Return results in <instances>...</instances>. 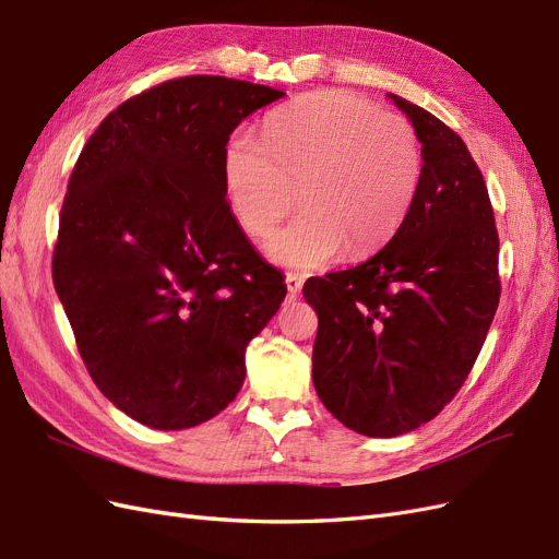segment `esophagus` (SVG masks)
<instances>
[{
	"mask_svg": "<svg viewBox=\"0 0 559 559\" xmlns=\"http://www.w3.org/2000/svg\"><path fill=\"white\" fill-rule=\"evenodd\" d=\"M285 285H288L290 297H297L301 293V285H305V281H301V276H297V274H288L285 276Z\"/></svg>",
	"mask_w": 559,
	"mask_h": 559,
	"instance_id": "esophagus-1",
	"label": "esophagus"
}]
</instances>
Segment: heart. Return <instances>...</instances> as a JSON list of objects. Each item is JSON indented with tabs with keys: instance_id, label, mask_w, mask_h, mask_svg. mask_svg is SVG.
Listing matches in <instances>:
<instances>
[{
	"instance_id": "obj_1",
	"label": "heart",
	"mask_w": 559,
	"mask_h": 559,
	"mask_svg": "<svg viewBox=\"0 0 559 559\" xmlns=\"http://www.w3.org/2000/svg\"><path fill=\"white\" fill-rule=\"evenodd\" d=\"M424 170L412 121L346 91H318L274 111L262 140L229 138L225 189L241 229L269 238L266 254L299 271L321 269L340 254H368L403 225Z\"/></svg>"
}]
</instances>
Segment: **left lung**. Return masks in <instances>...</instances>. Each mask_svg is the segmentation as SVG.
Wrapping results in <instances>:
<instances>
[{"label":"left lung","mask_w":559,"mask_h":559,"mask_svg":"<svg viewBox=\"0 0 559 559\" xmlns=\"http://www.w3.org/2000/svg\"><path fill=\"white\" fill-rule=\"evenodd\" d=\"M421 140L409 211L374 258L305 283L318 316L313 386L344 426L395 438L464 386L501 297L487 185L448 123L389 93Z\"/></svg>","instance_id":"1"}]
</instances>
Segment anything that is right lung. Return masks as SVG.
Instances as JSON below:
<instances>
[{
  "label": "right lung",
  "instance_id": "add662e5",
  "mask_svg": "<svg viewBox=\"0 0 559 559\" xmlns=\"http://www.w3.org/2000/svg\"><path fill=\"white\" fill-rule=\"evenodd\" d=\"M283 95L170 79L111 109L76 158L53 285L95 386L140 424L180 430L225 409L288 293L225 199L229 135Z\"/></svg>",
  "mask_w": 559,
  "mask_h": 559
}]
</instances>
